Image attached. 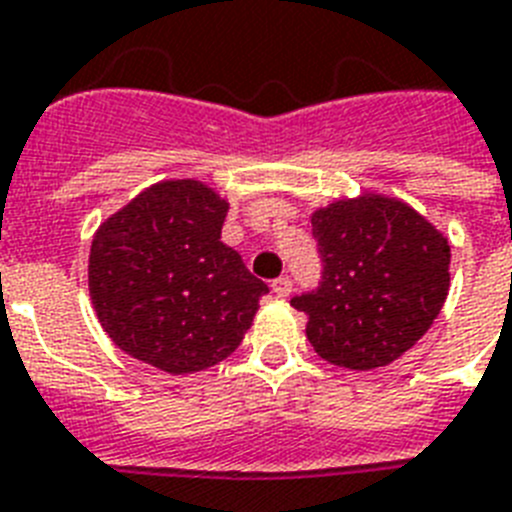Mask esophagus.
I'll use <instances>...</instances> for the list:
<instances>
[{"mask_svg": "<svg viewBox=\"0 0 512 512\" xmlns=\"http://www.w3.org/2000/svg\"><path fill=\"white\" fill-rule=\"evenodd\" d=\"M273 292L278 294V297H289L292 294V278L289 276H281L273 281Z\"/></svg>", "mask_w": 512, "mask_h": 512, "instance_id": "esophagus-1", "label": "esophagus"}]
</instances>
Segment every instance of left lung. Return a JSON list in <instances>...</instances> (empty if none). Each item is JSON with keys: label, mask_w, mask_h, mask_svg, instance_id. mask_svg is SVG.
Instances as JSON below:
<instances>
[{"label": "left lung", "mask_w": 512, "mask_h": 512, "mask_svg": "<svg viewBox=\"0 0 512 512\" xmlns=\"http://www.w3.org/2000/svg\"><path fill=\"white\" fill-rule=\"evenodd\" d=\"M323 273L292 305L307 315L315 352L350 371L407 352L450 292V244L400 199L363 194L313 213Z\"/></svg>", "instance_id": "obj_1"}]
</instances>
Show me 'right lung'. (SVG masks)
I'll list each match as a JSON object with an SVG mask.
<instances>
[{
    "instance_id": "right-lung-1",
    "label": "right lung",
    "mask_w": 512,
    "mask_h": 512,
    "mask_svg": "<svg viewBox=\"0 0 512 512\" xmlns=\"http://www.w3.org/2000/svg\"><path fill=\"white\" fill-rule=\"evenodd\" d=\"M226 213L210 186L181 178L149 186L99 226L89 292L120 350L181 376L242 344L268 284L220 242Z\"/></svg>"
}]
</instances>
